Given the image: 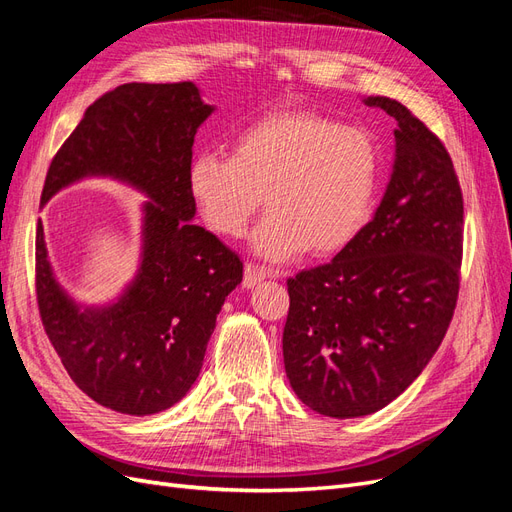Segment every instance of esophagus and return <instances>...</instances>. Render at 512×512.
I'll return each instance as SVG.
<instances>
[{"label":"esophagus","mask_w":512,"mask_h":512,"mask_svg":"<svg viewBox=\"0 0 512 512\" xmlns=\"http://www.w3.org/2000/svg\"><path fill=\"white\" fill-rule=\"evenodd\" d=\"M267 277H273V280H275V277H282V273L265 269V267H258V265H254V262H247V265H245V275H243V286L245 288H254L262 280H267Z\"/></svg>","instance_id":"1"}]
</instances>
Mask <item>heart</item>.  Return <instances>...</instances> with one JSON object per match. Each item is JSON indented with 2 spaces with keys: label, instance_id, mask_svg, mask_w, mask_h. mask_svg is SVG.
Returning <instances> with one entry per match:
<instances>
[{
  "label": "heart",
  "instance_id": "obj_1",
  "mask_svg": "<svg viewBox=\"0 0 512 512\" xmlns=\"http://www.w3.org/2000/svg\"><path fill=\"white\" fill-rule=\"evenodd\" d=\"M380 156L369 134L316 113H271L237 134L230 156L200 153L188 190L203 222L222 237H241L265 203L252 235L254 252L288 262L350 245L374 213Z\"/></svg>",
  "mask_w": 512,
  "mask_h": 512
}]
</instances>
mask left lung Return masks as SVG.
<instances>
[{
    "mask_svg": "<svg viewBox=\"0 0 512 512\" xmlns=\"http://www.w3.org/2000/svg\"><path fill=\"white\" fill-rule=\"evenodd\" d=\"M397 121L382 203L329 265L288 280L284 367L305 406L374 414L427 367L451 324L463 254V196L440 138L404 104L365 98Z\"/></svg>",
    "mask_w": 512,
    "mask_h": 512,
    "instance_id": "1",
    "label": "left lung"
}]
</instances>
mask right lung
Wrapping results in <instances>:
<instances>
[{
  "label": "right lung",
  "mask_w": 512,
  "mask_h": 512,
  "mask_svg": "<svg viewBox=\"0 0 512 512\" xmlns=\"http://www.w3.org/2000/svg\"><path fill=\"white\" fill-rule=\"evenodd\" d=\"M211 113L190 81L119 85L87 108L46 173L40 205L85 177H111L149 198L141 267L108 305L85 307L59 286L40 220L36 228L44 331L74 384L121 414H156L185 397L215 318L243 280L239 256L192 222V145Z\"/></svg>",
  "instance_id": "right-lung-1"
}]
</instances>
